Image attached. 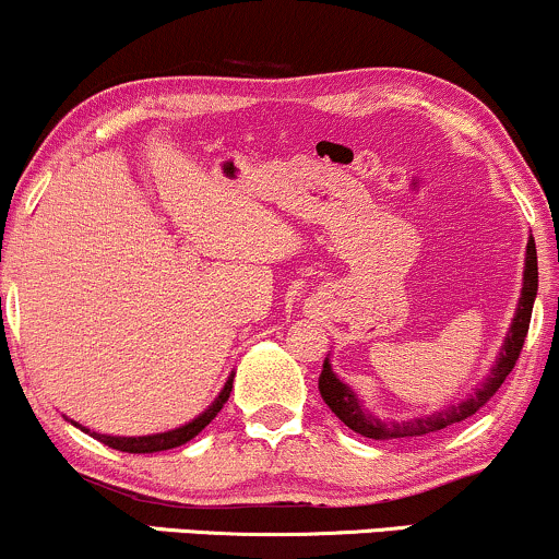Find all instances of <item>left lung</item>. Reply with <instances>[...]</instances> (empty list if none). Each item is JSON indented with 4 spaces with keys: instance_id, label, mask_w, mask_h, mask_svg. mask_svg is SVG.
I'll return each instance as SVG.
<instances>
[{
    "instance_id": "obj_1",
    "label": "left lung",
    "mask_w": 559,
    "mask_h": 559,
    "mask_svg": "<svg viewBox=\"0 0 559 559\" xmlns=\"http://www.w3.org/2000/svg\"><path fill=\"white\" fill-rule=\"evenodd\" d=\"M536 292H538V260H536V243H533V236L528 238V247H525V270H523V292H520L518 299V310H514L512 326H509L504 345H501L499 355H496L493 369L488 371V377L477 384L472 395L464 397V401L451 403V406L432 411V414L425 416H414V419H403V421H384L379 416H373L371 411H366L360 397L355 395L353 388H347L340 377H336L334 369H331L329 358L323 360V371L318 377V390H321L323 403L340 416L345 425L353 429V432L364 435V438H373V440H408V438H421V435L429 432H440V429L459 425V421L469 419L475 411H480L490 397L499 392L504 379L509 377V371L514 369L520 358V349H523L525 334H528L531 326V312H533V302H536Z\"/></svg>"
}]
</instances>
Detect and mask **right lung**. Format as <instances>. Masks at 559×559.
Here are the masks:
<instances>
[{"mask_svg": "<svg viewBox=\"0 0 559 559\" xmlns=\"http://www.w3.org/2000/svg\"><path fill=\"white\" fill-rule=\"evenodd\" d=\"M233 377L236 373H230L228 382H225V388L219 390V395L214 397V403L206 411H201L195 419H190L188 425L182 427H175V429H167V432H156V435H143V438H119V435H100V432H90L87 427L76 425V421H71L73 427H79L82 432L92 435L95 440H100V443H106L108 449H116V451H127V453H156V451H169V449H177V445H186L188 440H193L195 435L201 432L214 416L223 411L225 403H228L230 397V390H233Z\"/></svg>", "mask_w": 559, "mask_h": 559, "instance_id": "right-lung-1", "label": "right lung"}]
</instances>
